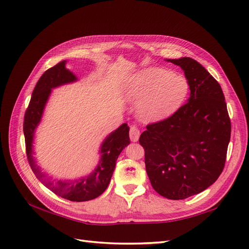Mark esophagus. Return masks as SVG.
I'll list each match as a JSON object with an SVG mask.
<instances>
[{
    "label": "esophagus",
    "instance_id": "obj_1",
    "mask_svg": "<svg viewBox=\"0 0 249 249\" xmlns=\"http://www.w3.org/2000/svg\"><path fill=\"white\" fill-rule=\"evenodd\" d=\"M130 138H131V140L133 141V142H136V141H138V139H139V136H140V132H139V130L137 129V126H135V125H132L131 127H130Z\"/></svg>",
    "mask_w": 249,
    "mask_h": 249
}]
</instances>
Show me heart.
Wrapping results in <instances>:
<instances>
[{
    "label": "heart",
    "mask_w": 249,
    "mask_h": 249,
    "mask_svg": "<svg viewBox=\"0 0 249 249\" xmlns=\"http://www.w3.org/2000/svg\"><path fill=\"white\" fill-rule=\"evenodd\" d=\"M189 84L185 77L161 67H148L127 80L123 88L126 102L138 105L145 123L160 122L172 115L185 102Z\"/></svg>",
    "instance_id": "b5f03b06"
}]
</instances>
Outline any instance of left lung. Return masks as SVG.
Here are the masks:
<instances>
[{"instance_id": "obj_1", "label": "left lung", "mask_w": 249, "mask_h": 249, "mask_svg": "<svg viewBox=\"0 0 249 249\" xmlns=\"http://www.w3.org/2000/svg\"><path fill=\"white\" fill-rule=\"evenodd\" d=\"M167 61L184 71L190 97L168 118L147 124L139 143L155 191L178 200L206 190L221 175L231 119L221 86L205 67L189 57Z\"/></svg>"}]
</instances>
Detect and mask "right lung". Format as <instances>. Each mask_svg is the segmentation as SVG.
I'll list each match as a JSON object with an SVG mask.
<instances>
[{
	"label": "right lung",
	"instance_id": "add662e5",
	"mask_svg": "<svg viewBox=\"0 0 249 249\" xmlns=\"http://www.w3.org/2000/svg\"><path fill=\"white\" fill-rule=\"evenodd\" d=\"M76 80L77 77L71 71L65 69V61H61L44 71L37 82L25 113L24 135L27 159L36 178L58 196L71 201H87L99 197L107 189L119 154L126 145L130 144V127L126 124L120 125L117 130L112 132L105 139L101 146V161L91 175L74 180V182H65V180L64 182L63 180L47 182V177L39 170L32 156L34 131L40 123L43 109L48 102L52 88L74 82Z\"/></svg>",
	"mask_w": 249,
	"mask_h": 249
}]
</instances>
